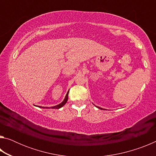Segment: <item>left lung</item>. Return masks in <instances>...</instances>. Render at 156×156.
Instances as JSON below:
<instances>
[{
    "instance_id": "8db88e82",
    "label": "left lung",
    "mask_w": 156,
    "mask_h": 156,
    "mask_svg": "<svg viewBox=\"0 0 156 156\" xmlns=\"http://www.w3.org/2000/svg\"><path fill=\"white\" fill-rule=\"evenodd\" d=\"M97 108H98V109H102V110H104L103 109H102V108H101V107H96Z\"/></svg>"
}]
</instances>
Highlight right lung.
I'll use <instances>...</instances> for the list:
<instances>
[{"mask_svg": "<svg viewBox=\"0 0 156 156\" xmlns=\"http://www.w3.org/2000/svg\"><path fill=\"white\" fill-rule=\"evenodd\" d=\"M68 94H69V91L67 92V94H66V96H65V99H64V100H63V101L61 102V103H60L59 105H56V106H54V107H40V106H38V107H40V108H44V109H60V108H61L62 107H63L64 106V105L66 104V102H67V100H68Z\"/></svg>", "mask_w": 156, "mask_h": 156, "instance_id": "1", "label": "right lung"}]
</instances>
